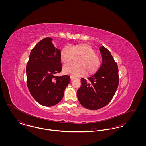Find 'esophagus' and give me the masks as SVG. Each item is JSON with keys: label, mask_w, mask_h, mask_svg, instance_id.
Returning a JSON list of instances; mask_svg holds the SVG:
<instances>
[{"label": "esophagus", "mask_w": 146, "mask_h": 146, "mask_svg": "<svg viewBox=\"0 0 146 146\" xmlns=\"http://www.w3.org/2000/svg\"><path fill=\"white\" fill-rule=\"evenodd\" d=\"M70 78H71V81H72V80H74V79H75V78H74V77H73V76H71Z\"/></svg>", "instance_id": "34e87169"}]
</instances>
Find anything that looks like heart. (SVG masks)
Returning a JSON list of instances; mask_svg holds the SVG:
<instances>
[{"instance_id":"heart-1","label":"heart","mask_w":146,"mask_h":146,"mask_svg":"<svg viewBox=\"0 0 146 146\" xmlns=\"http://www.w3.org/2000/svg\"><path fill=\"white\" fill-rule=\"evenodd\" d=\"M74 57H79L77 64H68L63 68L65 74L71 76H88L96 74L99 70L101 60L95 49L86 43H79L71 46H64L60 52V60L63 64L70 62Z\"/></svg>"}]
</instances>
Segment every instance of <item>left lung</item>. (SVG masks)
<instances>
[{"instance_id": "8db88e82", "label": "left lung", "mask_w": 146, "mask_h": 146, "mask_svg": "<svg viewBox=\"0 0 146 146\" xmlns=\"http://www.w3.org/2000/svg\"><path fill=\"white\" fill-rule=\"evenodd\" d=\"M102 63L98 71L88 78L81 79L82 86L77 91L80 104L87 109L96 110L106 106L112 100L119 85L117 64L110 52L104 46L100 48Z\"/></svg>"}]
</instances>
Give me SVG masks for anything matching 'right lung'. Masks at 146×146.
I'll return each mask as SVG.
<instances>
[{"label":"right lung","mask_w":146,"mask_h":146,"mask_svg":"<svg viewBox=\"0 0 146 146\" xmlns=\"http://www.w3.org/2000/svg\"><path fill=\"white\" fill-rule=\"evenodd\" d=\"M52 39L46 38L31 50L26 66L28 89L33 98L40 104L53 106L62 99L66 87L70 82L68 75L55 76L62 70L60 49Z\"/></svg>","instance_id":"add662e5"}]
</instances>
